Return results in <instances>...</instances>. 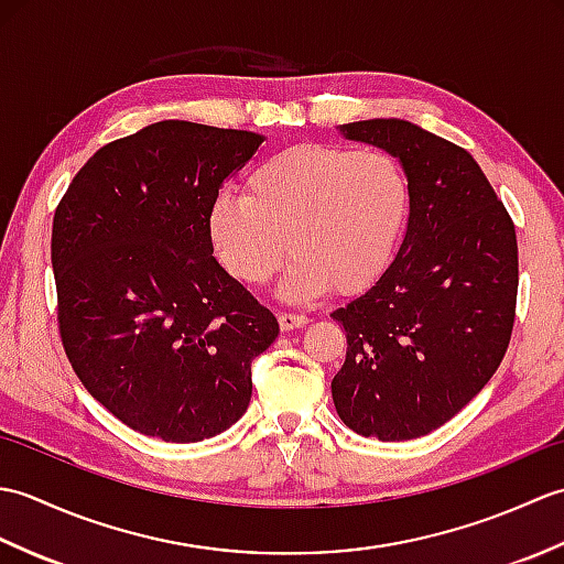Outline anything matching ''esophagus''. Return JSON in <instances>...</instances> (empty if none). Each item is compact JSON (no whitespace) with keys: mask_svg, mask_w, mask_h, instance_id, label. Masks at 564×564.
I'll list each match as a JSON object with an SVG mask.
<instances>
[{"mask_svg":"<svg viewBox=\"0 0 564 564\" xmlns=\"http://www.w3.org/2000/svg\"><path fill=\"white\" fill-rule=\"evenodd\" d=\"M310 322L307 315H301V313H281L279 315V325L283 332H291V329H301L305 327Z\"/></svg>","mask_w":564,"mask_h":564,"instance_id":"obj_1","label":"esophagus"}]
</instances>
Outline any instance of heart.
Segmentation results:
<instances>
[{"instance_id":"obj_1","label":"heart","mask_w":564,"mask_h":564,"mask_svg":"<svg viewBox=\"0 0 564 564\" xmlns=\"http://www.w3.org/2000/svg\"><path fill=\"white\" fill-rule=\"evenodd\" d=\"M410 208L402 166L386 152L297 145L259 164L247 196L223 194L208 230L223 267L249 285L269 283L295 257L285 297L329 285L361 291L386 269Z\"/></svg>"}]
</instances>
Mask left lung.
<instances>
[{
    "label": "left lung",
    "mask_w": 564,
    "mask_h": 564,
    "mask_svg": "<svg viewBox=\"0 0 564 564\" xmlns=\"http://www.w3.org/2000/svg\"><path fill=\"white\" fill-rule=\"evenodd\" d=\"M341 133L402 162L410 223L376 285L332 313L346 332L332 400L356 434L410 441L458 414L505 358L517 230L467 150L400 118L346 123Z\"/></svg>",
    "instance_id": "obj_1"
}]
</instances>
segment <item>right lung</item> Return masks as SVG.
<instances>
[{"label":"right lung","mask_w":564,"mask_h":564,"mask_svg":"<svg viewBox=\"0 0 564 564\" xmlns=\"http://www.w3.org/2000/svg\"><path fill=\"white\" fill-rule=\"evenodd\" d=\"M263 135L160 121L104 145L53 218L63 349L82 386L145 436L196 443L247 412L279 322L213 257L225 178Z\"/></svg>","instance_id":"1"}]
</instances>
